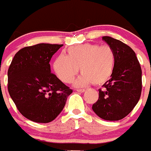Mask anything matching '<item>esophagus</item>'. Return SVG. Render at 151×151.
I'll return each instance as SVG.
<instances>
[{
    "instance_id": "obj_1",
    "label": "esophagus",
    "mask_w": 151,
    "mask_h": 151,
    "mask_svg": "<svg viewBox=\"0 0 151 151\" xmlns=\"http://www.w3.org/2000/svg\"><path fill=\"white\" fill-rule=\"evenodd\" d=\"M76 91L78 92H81V93H83L85 91V89H77Z\"/></svg>"
}]
</instances>
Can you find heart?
<instances>
[{"label":"heart","mask_w":151,"mask_h":151,"mask_svg":"<svg viewBox=\"0 0 151 151\" xmlns=\"http://www.w3.org/2000/svg\"><path fill=\"white\" fill-rule=\"evenodd\" d=\"M115 62V53L110 46L87 43L69 47L67 56L60 54L54 60L53 69L64 83L73 82L79 68L82 75L76 81V86L91 82L101 85L112 76Z\"/></svg>","instance_id":"obj_1"}]
</instances>
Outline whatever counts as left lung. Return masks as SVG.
<instances>
[{
	"instance_id": "1",
	"label": "left lung",
	"mask_w": 151,
	"mask_h": 151,
	"mask_svg": "<svg viewBox=\"0 0 151 151\" xmlns=\"http://www.w3.org/2000/svg\"><path fill=\"white\" fill-rule=\"evenodd\" d=\"M102 40L115 53V67L103 90H98L99 98L92 110L103 119L120 120L134 109L141 97V65L134 51L127 45L109 36H104Z\"/></svg>"
}]
</instances>
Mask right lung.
I'll use <instances>...</instances> for the list:
<instances>
[{
  "instance_id": "obj_1",
  "label": "right lung",
  "mask_w": 151,
  "mask_h": 151,
  "mask_svg": "<svg viewBox=\"0 0 151 151\" xmlns=\"http://www.w3.org/2000/svg\"><path fill=\"white\" fill-rule=\"evenodd\" d=\"M63 45L25 47L8 69V91L19 113L40 123L53 121L63 109L73 90L51 73L52 56Z\"/></svg>"
}]
</instances>
